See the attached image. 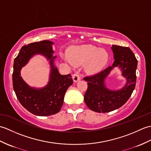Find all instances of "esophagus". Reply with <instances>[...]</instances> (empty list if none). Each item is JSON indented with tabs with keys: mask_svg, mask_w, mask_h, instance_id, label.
Listing matches in <instances>:
<instances>
[{
	"mask_svg": "<svg viewBox=\"0 0 151 151\" xmlns=\"http://www.w3.org/2000/svg\"><path fill=\"white\" fill-rule=\"evenodd\" d=\"M73 81L75 82H76L78 81H80V80L81 79V76H80V74L78 72L74 73L73 75Z\"/></svg>",
	"mask_w": 151,
	"mask_h": 151,
	"instance_id": "34e87169",
	"label": "esophagus"
}]
</instances>
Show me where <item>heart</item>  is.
Returning a JSON list of instances; mask_svg holds the SVG:
<instances>
[{"instance_id":"1","label":"heart","mask_w":151,"mask_h":151,"mask_svg":"<svg viewBox=\"0 0 151 151\" xmlns=\"http://www.w3.org/2000/svg\"><path fill=\"white\" fill-rule=\"evenodd\" d=\"M67 58L73 65L85 63L86 71L92 75L101 72L110 60L109 53L105 49L89 44L69 48Z\"/></svg>"}]
</instances>
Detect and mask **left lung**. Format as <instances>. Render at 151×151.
<instances>
[{"label":"left lung","instance_id":"1","mask_svg":"<svg viewBox=\"0 0 151 151\" xmlns=\"http://www.w3.org/2000/svg\"><path fill=\"white\" fill-rule=\"evenodd\" d=\"M115 61L111 66L96 75L86 76L88 89L84 101L90 110L98 113H106L119 108L126 103L136 86V70L137 61L129 47L112 45ZM115 66H119L122 74L127 78V84L117 91H109L105 88L104 80Z\"/></svg>","mask_w":151,"mask_h":151}]
</instances>
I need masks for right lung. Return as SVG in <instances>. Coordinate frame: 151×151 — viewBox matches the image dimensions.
Masks as SVG:
<instances>
[{
	"label": "right lung",
	"instance_id": "add662e5",
	"mask_svg": "<svg viewBox=\"0 0 151 151\" xmlns=\"http://www.w3.org/2000/svg\"><path fill=\"white\" fill-rule=\"evenodd\" d=\"M52 42L43 40L31 43L21 48L14 63L13 86L19 101L30 113L38 116H49L59 112L67 89L73 83L71 75H62L54 66ZM36 53H41L50 60L51 73L46 87L37 90L29 87L20 76L22 67Z\"/></svg>",
	"mask_w": 151,
	"mask_h": 151
}]
</instances>
